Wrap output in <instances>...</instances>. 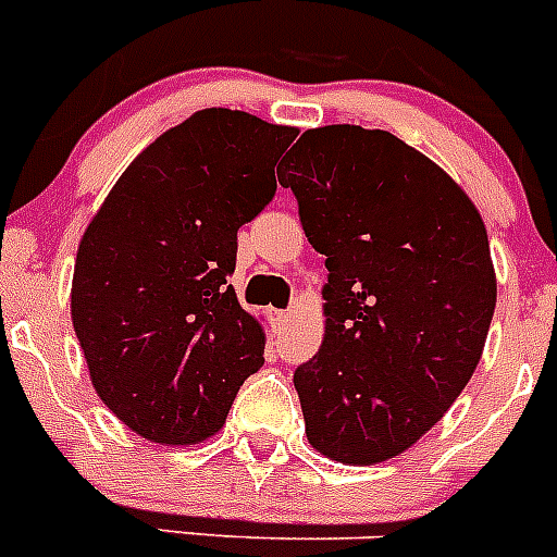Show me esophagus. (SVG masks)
I'll use <instances>...</instances> for the list:
<instances>
[{"label": "esophagus", "mask_w": 557, "mask_h": 557, "mask_svg": "<svg viewBox=\"0 0 557 557\" xmlns=\"http://www.w3.org/2000/svg\"><path fill=\"white\" fill-rule=\"evenodd\" d=\"M287 318H289V312H284V309H275V312H273V321L275 323H284V321H287Z\"/></svg>", "instance_id": "34e87169"}]
</instances>
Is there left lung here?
<instances>
[{
	"instance_id": "8db88e82",
	"label": "left lung",
	"mask_w": 557,
	"mask_h": 557,
	"mask_svg": "<svg viewBox=\"0 0 557 557\" xmlns=\"http://www.w3.org/2000/svg\"><path fill=\"white\" fill-rule=\"evenodd\" d=\"M278 184L329 270L326 334L293 376L309 444L348 466L391 460L480 362L496 307L488 231L435 161L387 131H307Z\"/></svg>"
}]
</instances>
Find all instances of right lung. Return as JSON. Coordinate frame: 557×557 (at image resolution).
I'll use <instances>...</instances> for the list:
<instances>
[{
	"label": "right lung",
	"mask_w": 557,
	"mask_h": 557,
	"mask_svg": "<svg viewBox=\"0 0 557 557\" xmlns=\"http://www.w3.org/2000/svg\"><path fill=\"white\" fill-rule=\"evenodd\" d=\"M298 136L253 113L206 108L122 172L88 223L72 323L102 405L152 444L225 424L264 366V332L236 301V231L273 200L275 161Z\"/></svg>",
	"instance_id": "obj_1"
}]
</instances>
